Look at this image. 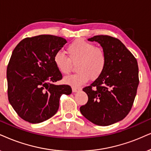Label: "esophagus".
Segmentation results:
<instances>
[{
	"label": "esophagus",
	"mask_w": 151,
	"mask_h": 151,
	"mask_svg": "<svg viewBox=\"0 0 151 151\" xmlns=\"http://www.w3.org/2000/svg\"><path fill=\"white\" fill-rule=\"evenodd\" d=\"M72 91H73V92H77V91H80V90H81L80 88L77 87V86H72Z\"/></svg>",
	"instance_id": "obj_1"
}]
</instances>
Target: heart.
<instances>
[{"label":"heart","mask_w":151,"mask_h":151,"mask_svg":"<svg viewBox=\"0 0 151 151\" xmlns=\"http://www.w3.org/2000/svg\"><path fill=\"white\" fill-rule=\"evenodd\" d=\"M69 57L62 51L55 53L53 62L58 71L63 74H68L71 71L72 63L77 62V72L65 78V83L80 86L91 79L100 77L105 69L107 56L104 49L96 47L94 43L77 39L72 42L67 47Z\"/></svg>","instance_id":"heart-1"}]
</instances>
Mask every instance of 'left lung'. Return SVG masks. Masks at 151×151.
<instances>
[{
	"label": "left lung",
	"mask_w": 151,
	"mask_h": 151,
	"mask_svg": "<svg viewBox=\"0 0 151 151\" xmlns=\"http://www.w3.org/2000/svg\"><path fill=\"white\" fill-rule=\"evenodd\" d=\"M88 40L100 44L107 63L100 77L83 88L88 100L80 111L95 125L107 126L123 120L130 111L139 82L138 64L117 38L101 35Z\"/></svg>",
	"instance_id": "obj_1"
}]
</instances>
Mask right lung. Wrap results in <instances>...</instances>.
Returning a JSON list of instances; mask_svg holds the SVG:
<instances>
[{
    "label": "right lung",
    "mask_w": 151,
    "mask_h": 151,
    "mask_svg": "<svg viewBox=\"0 0 151 151\" xmlns=\"http://www.w3.org/2000/svg\"><path fill=\"white\" fill-rule=\"evenodd\" d=\"M67 42L63 37L40 35L22 40L12 51L7 68V96L18 116L30 123L47 121L56 113L69 85H56L62 74L53 62Z\"/></svg>",
    "instance_id": "obj_1"
}]
</instances>
